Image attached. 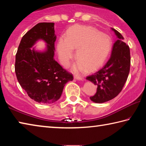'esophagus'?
Segmentation results:
<instances>
[{"label":"esophagus","mask_w":146,"mask_h":146,"mask_svg":"<svg viewBox=\"0 0 146 146\" xmlns=\"http://www.w3.org/2000/svg\"><path fill=\"white\" fill-rule=\"evenodd\" d=\"M74 78L76 79V80H83V78L82 77V76H78V75L74 76Z\"/></svg>","instance_id":"obj_1"}]
</instances>
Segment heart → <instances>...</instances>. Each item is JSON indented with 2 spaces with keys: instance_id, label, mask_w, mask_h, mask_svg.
Masks as SVG:
<instances>
[{
  "instance_id": "obj_1",
  "label": "heart",
  "mask_w": 146,
  "mask_h": 146,
  "mask_svg": "<svg viewBox=\"0 0 146 146\" xmlns=\"http://www.w3.org/2000/svg\"><path fill=\"white\" fill-rule=\"evenodd\" d=\"M58 53L64 66L70 64L76 50L78 62L74 66L75 71H94L104 63L111 49V40L107 35L101 33L91 26L76 25L69 29L66 38H59Z\"/></svg>"
}]
</instances>
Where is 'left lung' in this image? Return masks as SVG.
I'll return each mask as SVG.
<instances>
[{"instance_id": "left-lung-1", "label": "left lung", "mask_w": 146, "mask_h": 146, "mask_svg": "<svg viewBox=\"0 0 146 146\" xmlns=\"http://www.w3.org/2000/svg\"><path fill=\"white\" fill-rule=\"evenodd\" d=\"M117 36L113 44L111 55L102 68L89 75L86 79L97 86L95 95L90 99L96 103L112 100L122 90L129 75L131 64L129 47L123 42L119 32L112 28Z\"/></svg>"}]
</instances>
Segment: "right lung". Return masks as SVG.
<instances>
[{
	"instance_id": "1",
	"label": "right lung",
	"mask_w": 146,
	"mask_h": 146,
	"mask_svg": "<svg viewBox=\"0 0 146 146\" xmlns=\"http://www.w3.org/2000/svg\"><path fill=\"white\" fill-rule=\"evenodd\" d=\"M39 39L47 43L44 52L31 48ZM53 23H40L21 39L15 55V70L20 85L35 102L51 104L60 98L64 86L73 80L72 73L64 70L53 56L55 53Z\"/></svg>"
}]
</instances>
